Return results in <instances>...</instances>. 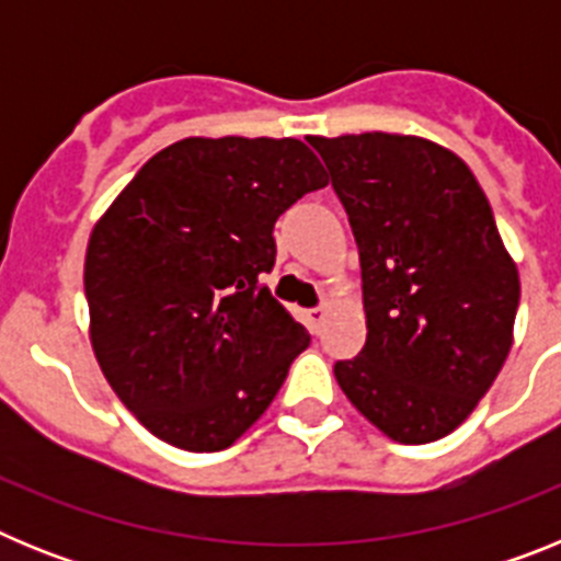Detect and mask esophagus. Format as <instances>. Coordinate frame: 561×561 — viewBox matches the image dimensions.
Wrapping results in <instances>:
<instances>
[{
	"mask_svg": "<svg viewBox=\"0 0 561 561\" xmlns=\"http://www.w3.org/2000/svg\"><path fill=\"white\" fill-rule=\"evenodd\" d=\"M325 314H329V311H325L323 306H320V309L306 311V325H309L311 334H317V331H320V325L325 323Z\"/></svg>",
	"mask_w": 561,
	"mask_h": 561,
	"instance_id": "esophagus-1",
	"label": "esophagus"
}]
</instances>
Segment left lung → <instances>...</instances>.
I'll use <instances>...</instances> for the list:
<instances>
[{
    "label": "left lung",
    "mask_w": 561,
    "mask_h": 561,
    "mask_svg": "<svg viewBox=\"0 0 561 561\" xmlns=\"http://www.w3.org/2000/svg\"><path fill=\"white\" fill-rule=\"evenodd\" d=\"M359 247L368 340L342 393L399 444L460 427L514 342L519 275L458 153L410 134L309 137Z\"/></svg>",
    "instance_id": "1"
}]
</instances>
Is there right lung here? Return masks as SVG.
<instances>
[{"label":"right lung","mask_w":561,"mask_h":561,"mask_svg":"<svg viewBox=\"0 0 561 561\" xmlns=\"http://www.w3.org/2000/svg\"><path fill=\"white\" fill-rule=\"evenodd\" d=\"M329 185L295 137H187L153 153L89 236L83 289L103 376L142 427L219 453L309 345L270 295L275 221Z\"/></svg>","instance_id":"obj_1"}]
</instances>
